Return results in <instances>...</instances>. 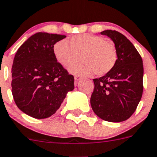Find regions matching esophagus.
Listing matches in <instances>:
<instances>
[{
  "label": "esophagus",
  "mask_w": 157,
  "mask_h": 157,
  "mask_svg": "<svg viewBox=\"0 0 157 157\" xmlns=\"http://www.w3.org/2000/svg\"><path fill=\"white\" fill-rule=\"evenodd\" d=\"M74 79H75V84H76H76H78L79 81L82 80V77H81V76H77V75H76V76H74Z\"/></svg>",
  "instance_id": "obj_1"
}]
</instances>
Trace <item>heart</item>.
<instances>
[{"mask_svg":"<svg viewBox=\"0 0 157 157\" xmlns=\"http://www.w3.org/2000/svg\"><path fill=\"white\" fill-rule=\"evenodd\" d=\"M56 60L64 67L68 66L81 53V61L72 64L69 72L76 75L89 76L95 72L97 76L107 74L115 66L117 52L113 42L98 35L77 34L68 42L61 40L53 47Z\"/></svg>","mask_w":157,"mask_h":157,"instance_id":"heart-1","label":"heart"}]
</instances>
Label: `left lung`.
Segmentation results:
<instances>
[{
  "label": "left lung",
  "instance_id": "left-lung-1",
  "mask_svg": "<svg viewBox=\"0 0 157 157\" xmlns=\"http://www.w3.org/2000/svg\"><path fill=\"white\" fill-rule=\"evenodd\" d=\"M115 44V66L105 76L93 79L90 103L95 114L104 121L121 122L136 111L143 93L144 67L141 56L125 36L115 30H105Z\"/></svg>",
  "mask_w": 157,
  "mask_h": 157
}]
</instances>
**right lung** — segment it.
I'll use <instances>...</instances> for the list:
<instances>
[{"label":"right lung","instance_id":"obj_1","mask_svg":"<svg viewBox=\"0 0 157 157\" xmlns=\"http://www.w3.org/2000/svg\"><path fill=\"white\" fill-rule=\"evenodd\" d=\"M64 35L36 33L24 42L12 66V93L24 113L36 119L53 115L67 93L74 89V77L54 56L56 42Z\"/></svg>","mask_w":157,"mask_h":157}]
</instances>
